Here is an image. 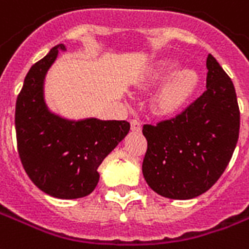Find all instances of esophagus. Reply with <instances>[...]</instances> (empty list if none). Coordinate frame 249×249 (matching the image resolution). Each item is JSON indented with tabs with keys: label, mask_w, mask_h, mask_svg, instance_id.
<instances>
[{
	"label": "esophagus",
	"mask_w": 249,
	"mask_h": 249,
	"mask_svg": "<svg viewBox=\"0 0 249 249\" xmlns=\"http://www.w3.org/2000/svg\"><path fill=\"white\" fill-rule=\"evenodd\" d=\"M130 128H132L133 132H141V123H140L137 119H133V120H130Z\"/></svg>",
	"instance_id": "esophagus-1"
}]
</instances>
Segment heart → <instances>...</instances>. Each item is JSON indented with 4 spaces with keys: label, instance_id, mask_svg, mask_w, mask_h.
I'll use <instances>...</instances> for the list:
<instances>
[{
    "label": "heart",
    "instance_id": "b5f03b06",
    "mask_svg": "<svg viewBox=\"0 0 249 249\" xmlns=\"http://www.w3.org/2000/svg\"><path fill=\"white\" fill-rule=\"evenodd\" d=\"M178 58H162L150 70V79L167 78L153 98V109L160 116H174L189 102L200 85V73L193 68L178 69Z\"/></svg>",
    "mask_w": 249,
    "mask_h": 249
}]
</instances>
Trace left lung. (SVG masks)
Returning <instances> with one entry per match:
<instances>
[{"label": "left lung", "instance_id": "left-lung-1", "mask_svg": "<svg viewBox=\"0 0 249 249\" xmlns=\"http://www.w3.org/2000/svg\"><path fill=\"white\" fill-rule=\"evenodd\" d=\"M206 91L180 115L143 125L147 151L142 174L149 187L172 200H191L213 187L239 138L240 112L234 83L212 54Z\"/></svg>", "mask_w": 249, "mask_h": 249}]
</instances>
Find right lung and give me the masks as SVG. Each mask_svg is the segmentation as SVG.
Returning a JSON list of instances; mask_svg holds the SVG:
<instances>
[{"instance_id":"add662e5","label":"right lung","mask_w":249,"mask_h":249,"mask_svg":"<svg viewBox=\"0 0 249 249\" xmlns=\"http://www.w3.org/2000/svg\"><path fill=\"white\" fill-rule=\"evenodd\" d=\"M62 44L31 66L15 107L18 153L28 178L49 196L73 200L90 195L99 181L98 168L129 133L128 121L96 117L68 119L51 111L44 82Z\"/></svg>"}]
</instances>
